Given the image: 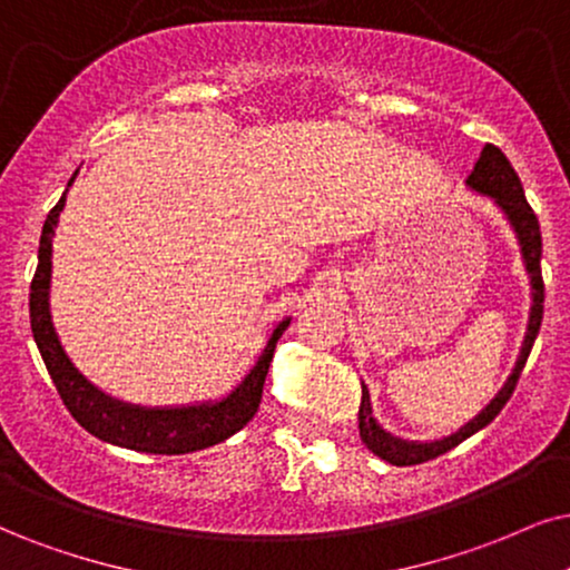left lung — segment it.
I'll return each instance as SVG.
<instances>
[{
    "mask_svg": "<svg viewBox=\"0 0 570 570\" xmlns=\"http://www.w3.org/2000/svg\"><path fill=\"white\" fill-rule=\"evenodd\" d=\"M465 184L471 186L473 191L484 194V197H492L494 205L505 213V218L513 226V232L518 236V244H521V255L525 263V271H529L531 278V313H529V328H525L523 336V347L521 355L515 360V368L510 373L505 384H502L500 392L494 394V400L481 410L476 417L460 426L455 434L434 439V442H407V439L392 436L389 431H384L376 423L371 410V394L363 384V402H360V439H363L365 446L379 455L381 460L392 465H417L426 463V460H434L444 452H450L452 446H458L460 442H465L468 436H473L476 431H481L487 423H492L497 413L505 407V402L513 394V389L518 384V376H521L525 357H529L531 347H534V338L539 334V326H542V313H544V281H542V232H539V220L531 205L525 202L521 178L513 170V165L505 155H502L500 147L494 144H487L481 149V157L473 165L471 176L465 178Z\"/></svg>",
    "mask_w": 570,
    "mask_h": 570,
    "instance_id": "obj_1",
    "label": "left lung"
}]
</instances>
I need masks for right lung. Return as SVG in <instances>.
Returning <instances> with one entry per match:
<instances>
[{"label": "right lung", "instance_id": "right-lung-1", "mask_svg": "<svg viewBox=\"0 0 570 570\" xmlns=\"http://www.w3.org/2000/svg\"><path fill=\"white\" fill-rule=\"evenodd\" d=\"M76 181V173L68 186ZM68 194V189H65ZM65 194L49 210L39 242V265L31 281V331L33 342L41 352L49 376H52L57 394L81 426L102 442L126 446L136 452H155V455H184L197 452L228 439L247 426L255 417L263 400V384L268 376L273 350L289 326L292 318H284L273 328L263 355L257 357L239 386L228 397L218 402H202L186 407H141L128 402L112 400L110 394L99 392L91 381H86L70 357L65 355L60 338L55 334L52 315H49V278H52V236L65 207Z\"/></svg>", "mask_w": 570, "mask_h": 570}]
</instances>
